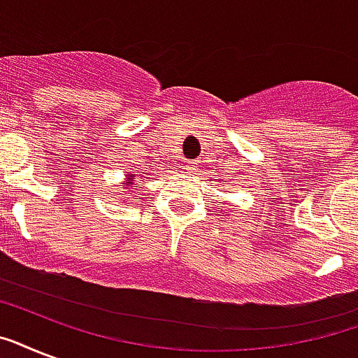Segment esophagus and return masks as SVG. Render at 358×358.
Segmentation results:
<instances>
[{
    "instance_id": "esophagus-1",
    "label": "esophagus",
    "mask_w": 358,
    "mask_h": 358,
    "mask_svg": "<svg viewBox=\"0 0 358 358\" xmlns=\"http://www.w3.org/2000/svg\"><path fill=\"white\" fill-rule=\"evenodd\" d=\"M185 171H187L189 174H196V171H199V163L187 162V163H185Z\"/></svg>"
}]
</instances>
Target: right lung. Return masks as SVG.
Listing matches in <instances>:
<instances>
[{"mask_svg": "<svg viewBox=\"0 0 358 358\" xmlns=\"http://www.w3.org/2000/svg\"><path fill=\"white\" fill-rule=\"evenodd\" d=\"M128 184H134V182H131V176H129V178H128Z\"/></svg>", "mask_w": 358, "mask_h": 358, "instance_id": "add662e5", "label": "right lung"}]
</instances>
